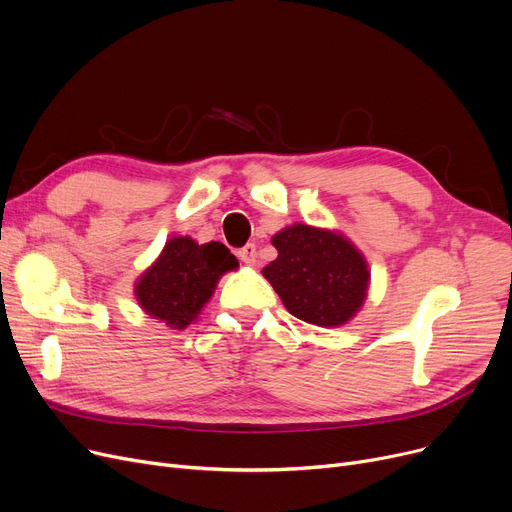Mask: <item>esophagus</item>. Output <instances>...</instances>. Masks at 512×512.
Instances as JSON below:
<instances>
[{
	"label": "esophagus",
	"mask_w": 512,
	"mask_h": 512,
	"mask_svg": "<svg viewBox=\"0 0 512 512\" xmlns=\"http://www.w3.org/2000/svg\"><path fill=\"white\" fill-rule=\"evenodd\" d=\"M236 255H238V259H240V261L249 263V265H255V263H257V247H255L253 242L244 244L242 249H238V251H236Z\"/></svg>",
	"instance_id": "esophagus-1"
}]
</instances>
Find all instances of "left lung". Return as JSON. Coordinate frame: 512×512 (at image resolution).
<instances>
[{
    "label": "left lung",
    "mask_w": 512,
    "mask_h": 512,
    "mask_svg": "<svg viewBox=\"0 0 512 512\" xmlns=\"http://www.w3.org/2000/svg\"><path fill=\"white\" fill-rule=\"evenodd\" d=\"M278 259L263 270L282 303L303 322L341 326L366 299L368 265L339 234L297 224L274 236Z\"/></svg>",
    "instance_id": "8db88e82"
}]
</instances>
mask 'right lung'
Masks as SVG:
<instances>
[{
	"instance_id": "add662e5",
	"label": "right lung",
	"mask_w": 512,
	"mask_h": 512,
	"mask_svg": "<svg viewBox=\"0 0 512 512\" xmlns=\"http://www.w3.org/2000/svg\"><path fill=\"white\" fill-rule=\"evenodd\" d=\"M238 268L226 244H196L171 238L159 261L136 284V297L146 314L173 328H186L211 299L221 274Z\"/></svg>"
}]
</instances>
